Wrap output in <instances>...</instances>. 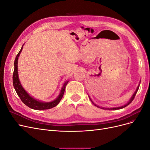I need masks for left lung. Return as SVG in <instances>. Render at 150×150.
<instances>
[{"label": "left lung", "instance_id": "left-lung-1", "mask_svg": "<svg viewBox=\"0 0 150 150\" xmlns=\"http://www.w3.org/2000/svg\"><path fill=\"white\" fill-rule=\"evenodd\" d=\"M140 83H141V81H140V82H139V85L138 86V87H137V90H136V91H135V92H134V93L133 94V96H132V97L131 98V99H129V101L128 103H127L126 104H125V105L122 106H120V107H117V108H103V107H100V106H99L96 105V104H94V103L93 102V101L91 100V98L89 97V99H90L91 101L92 102V103H93V104H94V106H97L98 108H101V109H103V110H120V109H122V108H125L126 106H127L128 105H129V104L131 102H132V101L133 100V99L134 98V96H136V94H137V91H138V89H139Z\"/></svg>", "mask_w": 150, "mask_h": 150}]
</instances>
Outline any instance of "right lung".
<instances>
[{
	"label": "right lung",
	"instance_id": "obj_1",
	"mask_svg": "<svg viewBox=\"0 0 150 150\" xmlns=\"http://www.w3.org/2000/svg\"><path fill=\"white\" fill-rule=\"evenodd\" d=\"M24 46V44H23ZM23 46L21 47L19 52L18 53L16 56V59L14 61V71H13V85L16 91L17 94L18 96L21 99V101L23 102L26 106H28L31 109L35 110H49V109L52 108L56 106L57 104L59 103L61 99H62L63 94H64L66 86L67 84L69 82V81H67L63 84L62 87L61 89V92L59 94V96L57 97L56 99L51 102H42L39 100L34 99L28 93V92L24 89L21 85V83L19 79V75H18V59H19V55L22 51V48Z\"/></svg>",
	"mask_w": 150,
	"mask_h": 150
}]
</instances>
